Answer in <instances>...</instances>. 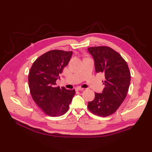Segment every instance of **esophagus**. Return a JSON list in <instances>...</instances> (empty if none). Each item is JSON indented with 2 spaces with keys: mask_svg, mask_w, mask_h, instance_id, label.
<instances>
[{
  "mask_svg": "<svg viewBox=\"0 0 152 152\" xmlns=\"http://www.w3.org/2000/svg\"><path fill=\"white\" fill-rule=\"evenodd\" d=\"M77 91H84V88H80V87H77V88L76 89Z\"/></svg>",
  "mask_w": 152,
  "mask_h": 152,
  "instance_id": "34e87169",
  "label": "esophagus"
}]
</instances>
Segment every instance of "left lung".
Listing matches in <instances>:
<instances>
[{"label":"left lung","instance_id":"left-lung-1","mask_svg":"<svg viewBox=\"0 0 152 152\" xmlns=\"http://www.w3.org/2000/svg\"><path fill=\"white\" fill-rule=\"evenodd\" d=\"M96 73L102 72L105 87L102 93H95L93 101L88 102L91 112L107 117L117 111L125 99L131 82V73L124 58L115 50L107 46L89 48Z\"/></svg>","mask_w":152,"mask_h":152}]
</instances>
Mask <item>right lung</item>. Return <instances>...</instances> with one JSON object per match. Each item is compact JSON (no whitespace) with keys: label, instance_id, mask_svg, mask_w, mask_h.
Returning a JSON list of instances; mask_svg holds the SVG:
<instances>
[{"label":"right lung","instance_id":"right-lung-1","mask_svg":"<svg viewBox=\"0 0 152 152\" xmlns=\"http://www.w3.org/2000/svg\"><path fill=\"white\" fill-rule=\"evenodd\" d=\"M72 51L52 50L36 59L28 75L30 94L42 111L50 117L65 114L75 94V89L56 86V82L72 56Z\"/></svg>","mask_w":152,"mask_h":152}]
</instances>
